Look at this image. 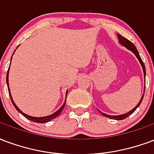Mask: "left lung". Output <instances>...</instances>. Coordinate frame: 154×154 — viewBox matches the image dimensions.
Instances as JSON below:
<instances>
[{
    "instance_id": "1",
    "label": "left lung",
    "mask_w": 154,
    "mask_h": 154,
    "mask_svg": "<svg viewBox=\"0 0 154 154\" xmlns=\"http://www.w3.org/2000/svg\"><path fill=\"white\" fill-rule=\"evenodd\" d=\"M117 38H118L119 39V43H120L121 45H122V46H124L125 48H127L128 50H130L131 51H132V52L134 54V56L137 57L138 60L140 61V65H141V66H142V69H143V76H144V81H145V75H146L145 66H144V64H143V60H142V59H141V57H140V53H139V51H138V50H137L136 48H135V46H134V45L133 44L131 41H129L128 39H126L125 38H124V37H122V36L121 35V34H119V33H117ZM144 91H145V86H144V88H143V95H142V97H141V99L140 100V102L138 103V104H137L136 106H134L133 109L131 110V111H130V112H128L125 113V114H122V115H118V116H112V115H108V114H106V113L102 112L99 111V110H98V112H99L102 115L104 116H106V117H108V118L114 119V120H118V121H120V120H124L125 118H126V117H128L129 116L131 115V114L134 112V111L137 109V107L140 106V103H141V102H142V100H143Z\"/></svg>"
}]
</instances>
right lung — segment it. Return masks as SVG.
Masks as SVG:
<instances>
[{"instance_id":"add662e5","label":"right lung","mask_w":154,"mask_h":154,"mask_svg":"<svg viewBox=\"0 0 154 154\" xmlns=\"http://www.w3.org/2000/svg\"><path fill=\"white\" fill-rule=\"evenodd\" d=\"M18 47H19V46H18ZM18 47H17V48H18ZM17 48H16V49H17ZM14 51H15V50H14ZM14 53H13V55H14ZM11 59H12V57H11ZM10 66H11V65H10ZM9 70H10V67H9V69H8L7 75H6V84H7L8 91H9V94H10V97H11V102H12L13 105H14V106L15 107V109L17 110L18 112H19L20 114H22V115H23L24 117H26L27 119H29V120H30V121H32V122H37V123H47V122H50V121L53 120V119H55L56 117H57L58 116L60 115V113L61 112V111L63 110V108L65 107V105H66V97H67L68 90L66 91V99H65V103H64L63 105L60 106V108L57 110V112H55L53 114H51V115H49V116H41V117H35V116H32L27 115V114H25V113H23V112H22V111H21V110H20L17 106H16V104L14 103V100H13V98H12V97H11V90H10V86H9Z\"/></svg>"}]
</instances>
